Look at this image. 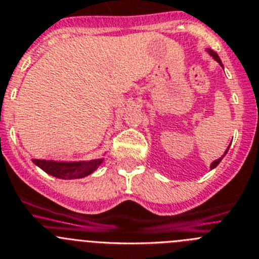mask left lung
<instances>
[{
  "mask_svg": "<svg viewBox=\"0 0 259 259\" xmlns=\"http://www.w3.org/2000/svg\"><path fill=\"white\" fill-rule=\"evenodd\" d=\"M208 53H209V55H210V57H213V59L215 60V62H218V63H220V64H221V67H223L222 62H221L220 57H218V54H217L215 51H213V50H210V49H208ZM228 148H230V147H228ZM228 148H227V150L225 151V153H223V156H222V157H220V158H218V160H215V161H213V162H211V164H210V169H214V167H215L217 165H218V164H220L221 161H222V158L225 157V155H226V153H227Z\"/></svg>",
  "mask_w": 259,
  "mask_h": 259,
  "instance_id": "1",
  "label": "left lung"
}]
</instances>
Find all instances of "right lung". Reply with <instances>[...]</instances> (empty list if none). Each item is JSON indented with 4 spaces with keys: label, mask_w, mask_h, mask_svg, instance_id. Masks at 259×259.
<instances>
[{
    "label": "right lung",
    "mask_w": 259,
    "mask_h": 259,
    "mask_svg": "<svg viewBox=\"0 0 259 259\" xmlns=\"http://www.w3.org/2000/svg\"><path fill=\"white\" fill-rule=\"evenodd\" d=\"M34 165L60 179H80L86 176L94 173L98 167L101 166L104 158H95V160H88V161H57V160H32Z\"/></svg>",
    "instance_id": "add662e5"
}]
</instances>
